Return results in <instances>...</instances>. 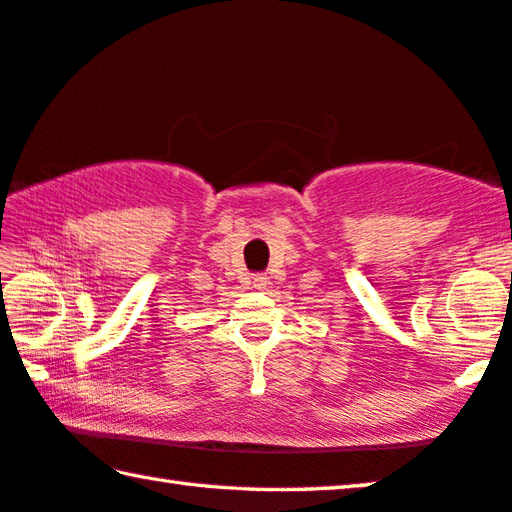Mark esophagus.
Returning <instances> with one entry per match:
<instances>
[{"label":"esophagus","instance_id":"esophagus-1","mask_svg":"<svg viewBox=\"0 0 512 512\" xmlns=\"http://www.w3.org/2000/svg\"><path fill=\"white\" fill-rule=\"evenodd\" d=\"M268 284V277L264 273H255L253 277H250V286L253 288H264Z\"/></svg>","mask_w":512,"mask_h":512}]
</instances>
